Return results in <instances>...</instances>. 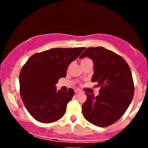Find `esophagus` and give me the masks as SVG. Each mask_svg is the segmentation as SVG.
I'll return each mask as SVG.
<instances>
[{
	"label": "esophagus",
	"instance_id": "34e87169",
	"mask_svg": "<svg viewBox=\"0 0 148 148\" xmlns=\"http://www.w3.org/2000/svg\"><path fill=\"white\" fill-rule=\"evenodd\" d=\"M82 91H80V90H79V89H76L75 90V92H76V93H79V92H81Z\"/></svg>",
	"mask_w": 148,
	"mask_h": 148
}]
</instances>
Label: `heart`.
Wrapping results in <instances>:
<instances>
[{
    "label": "heart",
    "mask_w": 148,
    "mask_h": 148,
    "mask_svg": "<svg viewBox=\"0 0 148 148\" xmlns=\"http://www.w3.org/2000/svg\"><path fill=\"white\" fill-rule=\"evenodd\" d=\"M90 61L89 59H85L84 60H82V62H86V61Z\"/></svg>",
    "instance_id": "heart-1"
}]
</instances>
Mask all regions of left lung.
Returning a JSON list of instances; mask_svg holds the SVG:
<instances>
[{"mask_svg":"<svg viewBox=\"0 0 148 148\" xmlns=\"http://www.w3.org/2000/svg\"><path fill=\"white\" fill-rule=\"evenodd\" d=\"M89 57L94 64L91 81L101 87L95 97L86 92L82 112L87 121L96 126H110L121 118L134 97V87L128 64L121 56L103 47H89L79 59Z\"/></svg>","mask_w":148,"mask_h":148,"instance_id":"8db88e82","label":"left lung"}]
</instances>
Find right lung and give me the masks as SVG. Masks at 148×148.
Here are the masks:
<instances>
[{
  "instance_id": "1",
  "label": "right lung",
  "mask_w": 148,
  "mask_h": 148,
  "mask_svg": "<svg viewBox=\"0 0 148 148\" xmlns=\"http://www.w3.org/2000/svg\"><path fill=\"white\" fill-rule=\"evenodd\" d=\"M86 47L52 48L36 53L27 60L19 74L20 95L29 114L44 123L64 116L74 91H57L60 77L66 76L69 65Z\"/></svg>"
}]
</instances>
